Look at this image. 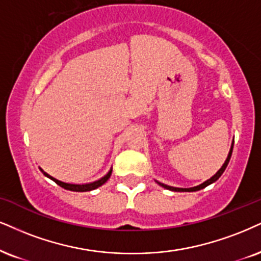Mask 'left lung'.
Listing matches in <instances>:
<instances>
[{
    "label": "left lung",
    "instance_id": "left-lung-1",
    "mask_svg": "<svg viewBox=\"0 0 261 261\" xmlns=\"http://www.w3.org/2000/svg\"><path fill=\"white\" fill-rule=\"evenodd\" d=\"M232 149H233V141H232V144H231V147H230V151H229V155H227L226 160H225V162H224V165L221 166V168H220L219 170H218V172L215 173V174H214L213 176H212L211 179L205 180L204 182H202V184H199V185H197V186H194V188H188V189H185V188H174V186L166 185V184H163V182L157 181V180H155V181H156L157 184H159L160 186H162V188H165V189H167V190H170V191H175V192H192V191H198V190H201V189H204L205 186L213 184L214 181H217V180L219 179L220 176H221V174H223L224 170L226 169L227 165H229V161H230V159H231V153H232Z\"/></svg>",
    "mask_w": 261,
    "mask_h": 261
}]
</instances>
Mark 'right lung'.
I'll use <instances>...</instances> for the list:
<instances>
[{"label": "right lung", "mask_w": 261, "mask_h": 261, "mask_svg": "<svg viewBox=\"0 0 261 261\" xmlns=\"http://www.w3.org/2000/svg\"><path fill=\"white\" fill-rule=\"evenodd\" d=\"M41 172L43 173L44 175L47 176V178H49L50 180H53L56 184H58L59 186H62V188L66 189V190H70V191H76V192H86V191H92V190H95L98 189L99 186H101L102 184H105L106 181H108L109 178L111 176V173H112V168H110V170L108 172V174H105L102 178H100L99 180H95V181L93 182H87V184H71V182H65V181H62V180H58L54 178V176L49 175L48 173L44 172L43 169L41 168Z\"/></svg>", "instance_id": "right-lung-1"}]
</instances>
